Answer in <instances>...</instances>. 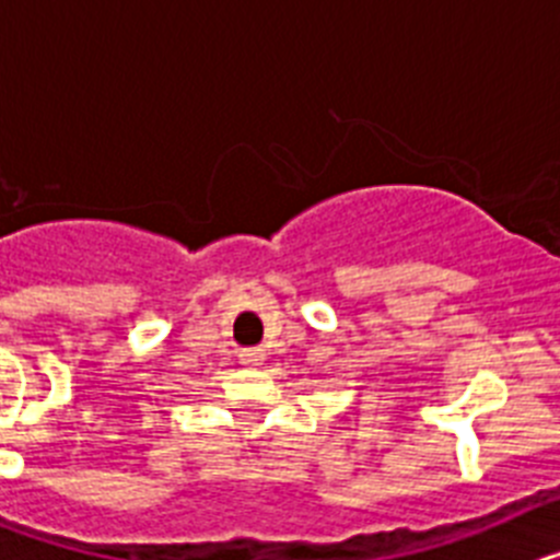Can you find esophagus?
<instances>
[{
    "mask_svg": "<svg viewBox=\"0 0 560 560\" xmlns=\"http://www.w3.org/2000/svg\"><path fill=\"white\" fill-rule=\"evenodd\" d=\"M264 350L260 348H246V350H241V364H244V368H249V370H257L260 368V364H264Z\"/></svg>",
    "mask_w": 560,
    "mask_h": 560,
    "instance_id": "1",
    "label": "esophagus"
}]
</instances>
